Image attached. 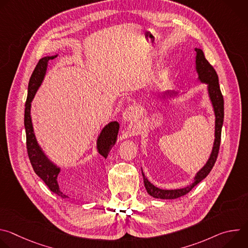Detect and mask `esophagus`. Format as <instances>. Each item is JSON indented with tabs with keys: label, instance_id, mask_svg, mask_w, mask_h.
Here are the masks:
<instances>
[{
	"label": "esophagus",
	"instance_id": "34e87169",
	"mask_svg": "<svg viewBox=\"0 0 248 248\" xmlns=\"http://www.w3.org/2000/svg\"><path fill=\"white\" fill-rule=\"evenodd\" d=\"M138 115H139V109L137 106H129V107H127L124 112V120L128 122V121H132V120H135L136 118H138Z\"/></svg>",
	"mask_w": 248,
	"mask_h": 248
}]
</instances>
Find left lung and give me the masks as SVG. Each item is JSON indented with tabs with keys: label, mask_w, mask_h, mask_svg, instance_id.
I'll return each instance as SVG.
<instances>
[{
	"label": "left lung",
	"mask_w": 248,
	"mask_h": 248,
	"mask_svg": "<svg viewBox=\"0 0 248 248\" xmlns=\"http://www.w3.org/2000/svg\"><path fill=\"white\" fill-rule=\"evenodd\" d=\"M196 69L198 72L199 79L202 82L208 83L209 87V94L212 103L214 106V111L216 115V128H215V142L213 146V151L211 153V156L207 162V164L201 169L198 173L196 174L194 183L185 188L181 189H173V190H165L160 189L156 186H154L152 184L148 182V180L145 178V175L142 171L144 186L147 190V192L155 197V198H161V199H175L181 196H184L187 194L196 185H198L202 180H204L206 176L209 174L211 170L213 169L216 160L218 158L219 150H220V144H221V134H222V126L224 122V97L220 89L219 85V78L216 73L214 67L206 60L204 53L200 49H196Z\"/></svg>",
	"instance_id": "1"
}]
</instances>
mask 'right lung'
Wrapping results in <instances>:
<instances>
[{"label": "right lung", "mask_w": 248, "mask_h": 248, "mask_svg": "<svg viewBox=\"0 0 248 248\" xmlns=\"http://www.w3.org/2000/svg\"><path fill=\"white\" fill-rule=\"evenodd\" d=\"M56 57V56H55ZM55 57H45L39 60L36 66H35L31 78L28 83V94L25 102L24 109V127L26 132V149L29 161L31 166L39 178L46 184L49 189L62 198H65L66 195L63 194L58 184V174L60 172V169L53 165L43 154L41 149L39 148L35 135L33 133V127L30 117V103L40 86L43 78L45 76V72L47 68V63L50 60ZM120 124L117 122H113L105 126L102 130L99 138H98V150L99 153L107 158L109 151L113 147L116 142L118 136Z\"/></svg>", "instance_id": "right-lung-1"}]
</instances>
